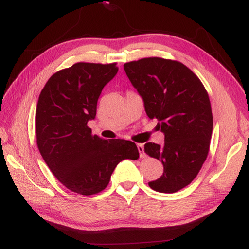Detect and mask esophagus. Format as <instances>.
<instances>
[{
    "instance_id": "34e87169",
    "label": "esophagus",
    "mask_w": 249,
    "mask_h": 249,
    "mask_svg": "<svg viewBox=\"0 0 249 249\" xmlns=\"http://www.w3.org/2000/svg\"><path fill=\"white\" fill-rule=\"evenodd\" d=\"M137 147H138L140 158H144L145 157V153H144V146H143V144H138V145H137Z\"/></svg>"
}]
</instances>
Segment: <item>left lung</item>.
<instances>
[{
    "mask_svg": "<svg viewBox=\"0 0 249 249\" xmlns=\"http://www.w3.org/2000/svg\"><path fill=\"white\" fill-rule=\"evenodd\" d=\"M131 84L144 102L151 120L165 134L162 145L147 142L144 152L162 162L163 173L150 182L152 189L172 194L197 177L210 150L213 130L209 94L183 63L144 57L124 64Z\"/></svg>",
    "mask_w": 249,
    "mask_h": 249,
    "instance_id": "1",
    "label": "left lung"
}]
</instances>
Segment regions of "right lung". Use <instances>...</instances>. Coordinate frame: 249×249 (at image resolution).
I'll list each match as a JSON object with an SVG mask.
<instances>
[{
  "label": "right lung",
  "mask_w": 249,
  "mask_h": 249,
  "mask_svg": "<svg viewBox=\"0 0 249 249\" xmlns=\"http://www.w3.org/2000/svg\"><path fill=\"white\" fill-rule=\"evenodd\" d=\"M118 71L116 63L79 62L53 73L39 94L37 146L54 177L73 193L103 192L120 161L139 158L134 142L105 140L88 126L96 115L104 87Z\"/></svg>",
  "instance_id": "right-lung-1"
}]
</instances>
